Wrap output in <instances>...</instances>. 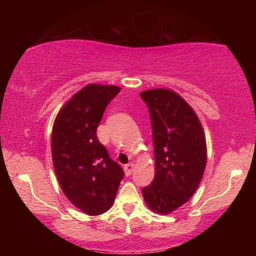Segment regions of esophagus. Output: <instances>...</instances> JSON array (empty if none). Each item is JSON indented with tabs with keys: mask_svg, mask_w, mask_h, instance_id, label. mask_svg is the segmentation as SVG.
<instances>
[{
	"mask_svg": "<svg viewBox=\"0 0 256 256\" xmlns=\"http://www.w3.org/2000/svg\"><path fill=\"white\" fill-rule=\"evenodd\" d=\"M133 167H134V164L133 162H130L128 164H125L124 166V172H125V175L130 176L132 174V170H133Z\"/></svg>",
	"mask_w": 256,
	"mask_h": 256,
	"instance_id": "obj_1",
	"label": "esophagus"
}]
</instances>
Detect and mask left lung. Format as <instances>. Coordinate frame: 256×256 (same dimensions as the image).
<instances>
[{
    "label": "left lung",
    "instance_id": "1",
    "mask_svg": "<svg viewBox=\"0 0 256 256\" xmlns=\"http://www.w3.org/2000/svg\"><path fill=\"white\" fill-rule=\"evenodd\" d=\"M149 107L154 148V178L142 188L156 214H170L198 190L206 164V134L196 112L170 89L140 92Z\"/></svg>",
    "mask_w": 256,
    "mask_h": 256
}]
</instances>
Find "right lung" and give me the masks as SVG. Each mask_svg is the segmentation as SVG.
<instances>
[{
    "mask_svg": "<svg viewBox=\"0 0 256 256\" xmlns=\"http://www.w3.org/2000/svg\"><path fill=\"white\" fill-rule=\"evenodd\" d=\"M118 86L90 84L68 99L52 130V158L64 196L88 216L105 214L124 172L97 138V126Z\"/></svg>",
    "mask_w": 256,
    "mask_h": 256,
    "instance_id": "right-lung-1",
    "label": "right lung"
}]
</instances>
